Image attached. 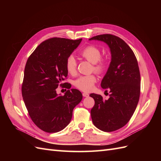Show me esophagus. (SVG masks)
<instances>
[{
	"mask_svg": "<svg viewBox=\"0 0 161 161\" xmlns=\"http://www.w3.org/2000/svg\"><path fill=\"white\" fill-rule=\"evenodd\" d=\"M82 96L85 97H87L89 96V95L88 93H86V92H83V93H82Z\"/></svg>",
	"mask_w": 161,
	"mask_h": 161,
	"instance_id": "1",
	"label": "esophagus"
}]
</instances>
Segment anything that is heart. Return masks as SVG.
Here are the masks:
<instances>
[{
    "label": "heart",
    "instance_id": "b5f03b06",
    "mask_svg": "<svg viewBox=\"0 0 161 161\" xmlns=\"http://www.w3.org/2000/svg\"><path fill=\"white\" fill-rule=\"evenodd\" d=\"M80 55L93 64V69L97 72H103L107 67V61L101 58V52L95 46H88L82 49ZM66 69L70 75H75L76 70V61L73 56H69L66 61ZM96 77L93 75L80 76L75 81V86L79 89L89 92L93 88L96 82Z\"/></svg>",
    "mask_w": 161,
    "mask_h": 161
}]
</instances>
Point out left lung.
<instances>
[{"label":"left lung","mask_w":161,"mask_h":161,"mask_svg":"<svg viewBox=\"0 0 161 161\" xmlns=\"http://www.w3.org/2000/svg\"><path fill=\"white\" fill-rule=\"evenodd\" d=\"M109 46L111 60L101 86L109 91V98L91 93L95 105L91 110L92 123L103 131H113L127 124L137 107L140 94V74L137 59L130 46L111 34L92 37Z\"/></svg>","instance_id":"obj_1"}]
</instances>
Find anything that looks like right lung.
<instances>
[{
    "mask_svg": "<svg viewBox=\"0 0 161 161\" xmlns=\"http://www.w3.org/2000/svg\"><path fill=\"white\" fill-rule=\"evenodd\" d=\"M82 39L53 37L41 43L29 57L24 70L22 96L29 115L39 128L48 133L65 128L72 111L82 99L79 90L58 95L56 89L68 76L66 61ZM65 87L70 89L69 85Z\"/></svg>",
    "mask_w": 161,
    "mask_h": 161,
    "instance_id": "obj_1",
    "label": "right lung"
}]
</instances>
